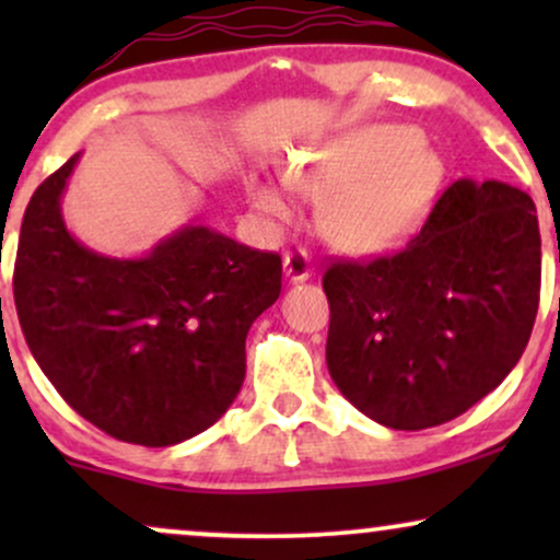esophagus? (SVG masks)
Here are the masks:
<instances>
[{
  "label": "esophagus",
  "mask_w": 560,
  "mask_h": 560,
  "mask_svg": "<svg viewBox=\"0 0 560 560\" xmlns=\"http://www.w3.org/2000/svg\"><path fill=\"white\" fill-rule=\"evenodd\" d=\"M284 273L289 281H305L313 276V266H311V258H307L305 249H294V253H287L284 255Z\"/></svg>",
  "instance_id": "34e87169"
}]
</instances>
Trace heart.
<instances>
[{"label":"heart","instance_id":"heart-1","mask_svg":"<svg viewBox=\"0 0 560 560\" xmlns=\"http://www.w3.org/2000/svg\"><path fill=\"white\" fill-rule=\"evenodd\" d=\"M410 126H369L287 165V184L320 205V231L334 247L371 255L400 247L432 215L445 186V163ZM249 199L260 213L289 221L292 197L255 176Z\"/></svg>","mask_w":560,"mask_h":560}]
</instances>
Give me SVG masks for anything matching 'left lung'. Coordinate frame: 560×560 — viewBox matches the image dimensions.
<instances>
[{
    "mask_svg": "<svg viewBox=\"0 0 560 560\" xmlns=\"http://www.w3.org/2000/svg\"><path fill=\"white\" fill-rule=\"evenodd\" d=\"M539 273L532 197L503 182H455L402 249L326 268L334 384L389 429L466 413L522 358Z\"/></svg>",
    "mask_w": 560,
    "mask_h": 560,
    "instance_id": "1",
    "label": "left lung"
}]
</instances>
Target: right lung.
<instances>
[{
    "instance_id": "add662e5",
    "label": "right lung",
    "mask_w": 560,
    "mask_h": 560,
    "mask_svg": "<svg viewBox=\"0 0 560 560\" xmlns=\"http://www.w3.org/2000/svg\"><path fill=\"white\" fill-rule=\"evenodd\" d=\"M79 155L31 197L18 242V318L75 413L120 442L168 447L221 419L244 382V339L279 300L281 258L184 226L147 258L75 242L60 197Z\"/></svg>"
}]
</instances>
